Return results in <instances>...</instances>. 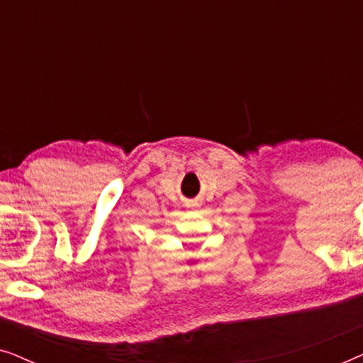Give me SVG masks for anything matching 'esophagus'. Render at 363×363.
Segmentation results:
<instances>
[{"label":"esophagus","mask_w":363,"mask_h":363,"mask_svg":"<svg viewBox=\"0 0 363 363\" xmlns=\"http://www.w3.org/2000/svg\"><path fill=\"white\" fill-rule=\"evenodd\" d=\"M186 206H188V208H190V206H198V205H196V201H191V203H188V205H186Z\"/></svg>","instance_id":"esophagus-1"}]
</instances>
